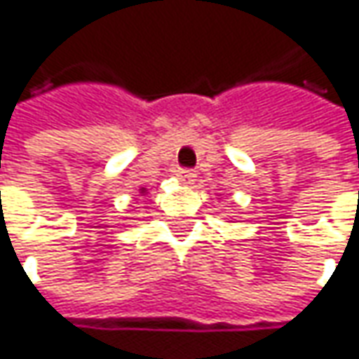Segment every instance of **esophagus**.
Wrapping results in <instances>:
<instances>
[{
	"label": "esophagus",
	"instance_id": "34e87169",
	"mask_svg": "<svg viewBox=\"0 0 359 359\" xmlns=\"http://www.w3.org/2000/svg\"><path fill=\"white\" fill-rule=\"evenodd\" d=\"M177 179L184 184V187H191V184H195V180H197V175H195V170H187V168H180L177 170Z\"/></svg>",
	"mask_w": 359,
	"mask_h": 359
}]
</instances>
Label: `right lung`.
I'll list each match as a JSON object with an SVG mask.
<instances>
[{
    "label": "right lung",
    "instance_id": "1",
    "mask_svg": "<svg viewBox=\"0 0 359 359\" xmlns=\"http://www.w3.org/2000/svg\"><path fill=\"white\" fill-rule=\"evenodd\" d=\"M140 193H142V195H146V189H144V187H140Z\"/></svg>",
    "mask_w": 359,
    "mask_h": 359
}]
</instances>
